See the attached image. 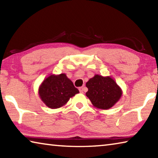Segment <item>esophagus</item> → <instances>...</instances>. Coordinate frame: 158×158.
I'll use <instances>...</instances> for the list:
<instances>
[{
  "label": "esophagus",
  "mask_w": 158,
  "mask_h": 158,
  "mask_svg": "<svg viewBox=\"0 0 158 158\" xmlns=\"http://www.w3.org/2000/svg\"><path fill=\"white\" fill-rule=\"evenodd\" d=\"M79 90L80 93H83L84 91H85V90H86V88L84 87V86L80 87V88H79Z\"/></svg>",
  "instance_id": "esophagus-1"
}]
</instances>
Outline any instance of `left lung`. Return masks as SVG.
I'll return each mask as SVG.
<instances>
[{"label":"left lung","instance_id":"obj_1","mask_svg":"<svg viewBox=\"0 0 158 158\" xmlns=\"http://www.w3.org/2000/svg\"><path fill=\"white\" fill-rule=\"evenodd\" d=\"M88 91L85 95L96 107L108 109L113 106L121 98L122 91L111 77L95 75L86 83Z\"/></svg>","mask_w":158,"mask_h":158}]
</instances>
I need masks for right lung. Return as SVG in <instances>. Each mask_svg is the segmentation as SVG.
<instances>
[{"instance_id": "right-lung-1", "label": "right lung", "mask_w": 158, "mask_h": 158, "mask_svg": "<svg viewBox=\"0 0 158 158\" xmlns=\"http://www.w3.org/2000/svg\"><path fill=\"white\" fill-rule=\"evenodd\" d=\"M78 93L79 90L65 74L48 77L39 89L40 97L45 105L52 109L62 106L69 98Z\"/></svg>"}]
</instances>
